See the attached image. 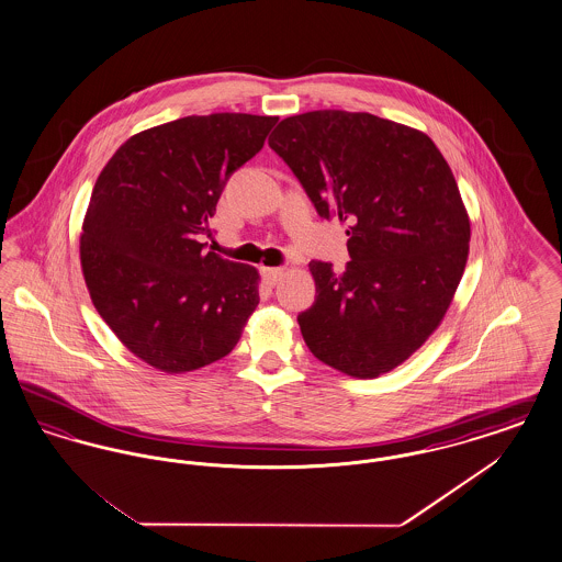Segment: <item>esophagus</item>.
Segmentation results:
<instances>
[{
    "mask_svg": "<svg viewBox=\"0 0 562 562\" xmlns=\"http://www.w3.org/2000/svg\"><path fill=\"white\" fill-rule=\"evenodd\" d=\"M261 276L263 280L268 282L269 286H276L280 282V278L284 276V269L282 268H261Z\"/></svg>",
    "mask_w": 562,
    "mask_h": 562,
    "instance_id": "obj_1",
    "label": "esophagus"
}]
</instances>
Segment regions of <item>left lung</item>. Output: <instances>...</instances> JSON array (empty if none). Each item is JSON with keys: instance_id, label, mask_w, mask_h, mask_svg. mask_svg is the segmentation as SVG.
Listing matches in <instances>:
<instances>
[{"instance_id": "obj_1", "label": "left lung", "mask_w": 562, "mask_h": 562, "mask_svg": "<svg viewBox=\"0 0 562 562\" xmlns=\"http://www.w3.org/2000/svg\"><path fill=\"white\" fill-rule=\"evenodd\" d=\"M269 147L322 218L349 221V261H312L314 305L296 316L310 351L373 379L402 364L445 318L470 250L459 188L428 134L339 109L286 117Z\"/></svg>"}]
</instances>
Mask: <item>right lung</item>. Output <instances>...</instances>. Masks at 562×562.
<instances>
[{"label":"right lung","instance_id":"1","mask_svg":"<svg viewBox=\"0 0 562 562\" xmlns=\"http://www.w3.org/2000/svg\"><path fill=\"white\" fill-rule=\"evenodd\" d=\"M278 117L189 115L131 136L99 175L83 218L81 269L117 339L164 373L213 364L259 305V273L223 259L209 232L229 177Z\"/></svg>","mask_w":562,"mask_h":562}]
</instances>
